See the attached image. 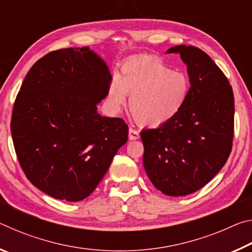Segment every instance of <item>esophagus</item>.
Here are the masks:
<instances>
[{"label":"esophagus","instance_id":"1","mask_svg":"<svg viewBox=\"0 0 252 252\" xmlns=\"http://www.w3.org/2000/svg\"><path fill=\"white\" fill-rule=\"evenodd\" d=\"M139 138H140L139 131H136L134 129H132V127H130V129H129V139L130 140H136Z\"/></svg>","mask_w":252,"mask_h":252}]
</instances>
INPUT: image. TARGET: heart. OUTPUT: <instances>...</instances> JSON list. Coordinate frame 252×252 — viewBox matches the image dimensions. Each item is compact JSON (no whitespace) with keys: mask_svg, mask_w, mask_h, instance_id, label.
I'll use <instances>...</instances> for the list:
<instances>
[{"mask_svg":"<svg viewBox=\"0 0 252 252\" xmlns=\"http://www.w3.org/2000/svg\"><path fill=\"white\" fill-rule=\"evenodd\" d=\"M186 74L173 71L159 60L133 59L121 67L108 93V105L117 113L130 96V111L142 126H159L180 112L190 94Z\"/></svg>","mask_w":252,"mask_h":252,"instance_id":"heart-1","label":"heart"}]
</instances>
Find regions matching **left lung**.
<instances>
[{"label":"left lung","instance_id":"8db88e82","mask_svg":"<svg viewBox=\"0 0 252 252\" xmlns=\"http://www.w3.org/2000/svg\"><path fill=\"white\" fill-rule=\"evenodd\" d=\"M186 63L190 94L176 117L144 129L143 165L162 193L182 197L201 189L227 162L232 149L234 97L223 72L192 45H177Z\"/></svg>","mask_w":252,"mask_h":252}]
</instances>
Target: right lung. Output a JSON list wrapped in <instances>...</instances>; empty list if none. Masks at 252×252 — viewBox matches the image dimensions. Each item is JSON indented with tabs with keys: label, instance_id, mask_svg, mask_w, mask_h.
I'll return each instance as SVG.
<instances>
[{
	"label": "right lung",
	"instance_id": "add662e5",
	"mask_svg": "<svg viewBox=\"0 0 252 252\" xmlns=\"http://www.w3.org/2000/svg\"><path fill=\"white\" fill-rule=\"evenodd\" d=\"M111 80L106 63L88 46L53 51L28 72L11 133L25 176L44 193L66 201L89 197L127 141L122 119L97 113Z\"/></svg>",
	"mask_w": 252,
	"mask_h": 252
}]
</instances>
